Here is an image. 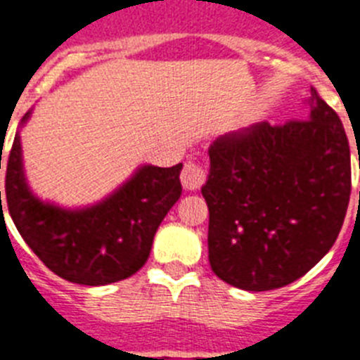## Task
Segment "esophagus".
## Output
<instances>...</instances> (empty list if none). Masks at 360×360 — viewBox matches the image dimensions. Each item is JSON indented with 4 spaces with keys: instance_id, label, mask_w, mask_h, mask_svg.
<instances>
[{
    "instance_id": "1",
    "label": "esophagus",
    "mask_w": 360,
    "mask_h": 360,
    "mask_svg": "<svg viewBox=\"0 0 360 360\" xmlns=\"http://www.w3.org/2000/svg\"><path fill=\"white\" fill-rule=\"evenodd\" d=\"M207 181V174H205V168L199 162L188 161L185 162V168L181 172V183L186 190H198L205 185Z\"/></svg>"
}]
</instances>
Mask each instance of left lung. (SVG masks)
<instances>
[{"mask_svg":"<svg viewBox=\"0 0 360 360\" xmlns=\"http://www.w3.org/2000/svg\"><path fill=\"white\" fill-rule=\"evenodd\" d=\"M309 119L255 124L216 139L201 188L208 259L245 291L295 282L328 255L352 194L349 143L339 115L311 87Z\"/></svg>","mask_w":360,"mask_h":360,"instance_id":"obj_1","label":"left lung"}]
</instances>
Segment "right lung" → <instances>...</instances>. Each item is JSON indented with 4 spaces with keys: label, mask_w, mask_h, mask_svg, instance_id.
I'll use <instances>...</instances> for the list:
<instances>
[{
    "label": "right lung",
    "mask_w": 360,
    "mask_h": 360,
    "mask_svg": "<svg viewBox=\"0 0 360 360\" xmlns=\"http://www.w3.org/2000/svg\"><path fill=\"white\" fill-rule=\"evenodd\" d=\"M29 117L31 111L21 122ZM181 162L141 166L104 201L68 210L44 203L29 190L16 134L5 175L8 214L32 252L60 278L80 285L119 282L146 264L157 229L181 198Z\"/></svg>",
    "instance_id": "1"
}]
</instances>
